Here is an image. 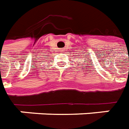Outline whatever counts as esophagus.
Segmentation results:
<instances>
[{
  "label": "esophagus",
  "instance_id": "34e87169",
  "mask_svg": "<svg viewBox=\"0 0 129 129\" xmlns=\"http://www.w3.org/2000/svg\"><path fill=\"white\" fill-rule=\"evenodd\" d=\"M63 51H64V49H60V52H62Z\"/></svg>",
  "mask_w": 129,
  "mask_h": 129
}]
</instances>
